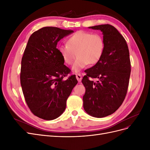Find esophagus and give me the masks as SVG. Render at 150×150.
Wrapping results in <instances>:
<instances>
[{"label":"esophagus","instance_id":"obj_1","mask_svg":"<svg viewBox=\"0 0 150 150\" xmlns=\"http://www.w3.org/2000/svg\"><path fill=\"white\" fill-rule=\"evenodd\" d=\"M76 79H78V82H79V83L81 82V80H82V76H81V74H77L76 76Z\"/></svg>","mask_w":150,"mask_h":150}]
</instances>
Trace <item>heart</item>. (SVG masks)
I'll return each mask as SVG.
<instances>
[{
    "mask_svg": "<svg viewBox=\"0 0 150 150\" xmlns=\"http://www.w3.org/2000/svg\"><path fill=\"white\" fill-rule=\"evenodd\" d=\"M104 43L101 35L80 30L67 39V44L58 48L63 60L67 64H72L78 56L72 69L78 72L88 64L98 63L103 56Z\"/></svg>",
    "mask_w": 150,
    "mask_h": 150,
    "instance_id": "b5f03b06",
    "label": "heart"
}]
</instances>
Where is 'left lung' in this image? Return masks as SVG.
I'll list each match as a JSON object with an SVG mask.
<instances>
[{"label": "left lung", "mask_w": 150, "mask_h": 150, "mask_svg": "<svg viewBox=\"0 0 150 150\" xmlns=\"http://www.w3.org/2000/svg\"><path fill=\"white\" fill-rule=\"evenodd\" d=\"M89 28L102 32L104 49L99 61L85 71L83 107L88 115L103 117L115 112L126 97L131 72L129 52L126 40L114 26L103 24Z\"/></svg>", "instance_id": "1"}]
</instances>
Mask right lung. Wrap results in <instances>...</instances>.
Instances as JSON below:
<instances>
[{"label":"right lung","mask_w":150,"mask_h":150,"mask_svg":"<svg viewBox=\"0 0 150 150\" xmlns=\"http://www.w3.org/2000/svg\"><path fill=\"white\" fill-rule=\"evenodd\" d=\"M73 32L45 27L32 34L25 49L20 76L22 92L31 112L41 119L61 116L78 83L75 75L64 79L71 70L56 48L61 39Z\"/></svg>","instance_id":"right-lung-1"}]
</instances>
